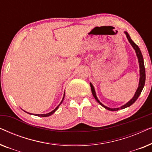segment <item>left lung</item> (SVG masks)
<instances>
[{"label":"left lung","instance_id":"1","mask_svg":"<svg viewBox=\"0 0 152 152\" xmlns=\"http://www.w3.org/2000/svg\"><path fill=\"white\" fill-rule=\"evenodd\" d=\"M124 33H125V34H126V37H127L128 40H129V43H131V45H132V47L134 48L135 50H136L137 57H138V61H139V66H140V82H139V86H138V89H137L136 93H135L134 97H133V98L131 99V100L129 102H127V103L126 104L123 105V106H122V107H121L120 108H115V109H111V108L105 107L104 105H103L99 101V99H97L96 95H95L94 87L93 86L92 84H90L91 91H92L93 95V97H95V99H96L97 102H98L100 105L102 106L103 107H104L105 109H107V110H109V111H118V110H119V109H125V108L128 107H130L131 105H132L133 104H134L135 102L136 101V99L138 98L139 95H140L141 92H142V88H143V87H144V86H145V65H144V61H143V57H142V53H141V51H140V48H139V47L136 44V43L134 42V41L132 40V39L130 38L129 35L128 33L126 32H124Z\"/></svg>","mask_w":152,"mask_h":152}]
</instances>
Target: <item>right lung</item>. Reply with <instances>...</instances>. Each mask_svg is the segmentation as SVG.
Returning a JSON list of instances; mask_svg holds the SVG:
<instances>
[{
	"label": "right lung",
	"instance_id": "1",
	"mask_svg": "<svg viewBox=\"0 0 152 152\" xmlns=\"http://www.w3.org/2000/svg\"><path fill=\"white\" fill-rule=\"evenodd\" d=\"M64 97H63V99H62L61 100V103L59 104V105L57 106V107L55 108V109L53 110V111H51V112H50V113H46V114H36V115H37V116H39V117H48V116H50V115H51L52 114H53L54 113H55V112L57 111V109L58 108H59V107L60 106V104H61L62 103V102H63V100H64Z\"/></svg>",
	"mask_w": 152,
	"mask_h": 152
}]
</instances>
